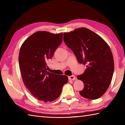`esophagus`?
Here are the masks:
<instances>
[{
  "mask_svg": "<svg viewBox=\"0 0 125 125\" xmlns=\"http://www.w3.org/2000/svg\"><path fill=\"white\" fill-rule=\"evenodd\" d=\"M68 78H69V80H71V81H74L76 79L75 76L74 75L69 76Z\"/></svg>",
  "mask_w": 125,
  "mask_h": 125,
  "instance_id": "obj_1",
  "label": "esophagus"
}]
</instances>
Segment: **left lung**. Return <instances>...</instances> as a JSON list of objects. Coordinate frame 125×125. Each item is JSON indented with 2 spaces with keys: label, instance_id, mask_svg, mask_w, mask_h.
I'll use <instances>...</instances> for the list:
<instances>
[{
  "label": "left lung",
  "instance_id": "8db88e82",
  "mask_svg": "<svg viewBox=\"0 0 125 125\" xmlns=\"http://www.w3.org/2000/svg\"><path fill=\"white\" fill-rule=\"evenodd\" d=\"M63 39L78 62L87 64L84 73L77 76L84 85L79 94L92 100L102 97L110 86L114 72V60L109 46L99 35L84 27L64 33Z\"/></svg>",
  "mask_w": 125,
  "mask_h": 125
}]
</instances>
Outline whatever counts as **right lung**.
I'll use <instances>...</instances> for the list:
<instances>
[{"label": "right lung", "mask_w": 125, "mask_h": 125, "mask_svg": "<svg viewBox=\"0 0 125 125\" xmlns=\"http://www.w3.org/2000/svg\"><path fill=\"white\" fill-rule=\"evenodd\" d=\"M62 39V33L36 31L23 42L20 49L19 63L23 83L33 96L45 103L57 99L68 82L67 76L46 70L47 60L52 57Z\"/></svg>", "instance_id": "add662e5"}]
</instances>
